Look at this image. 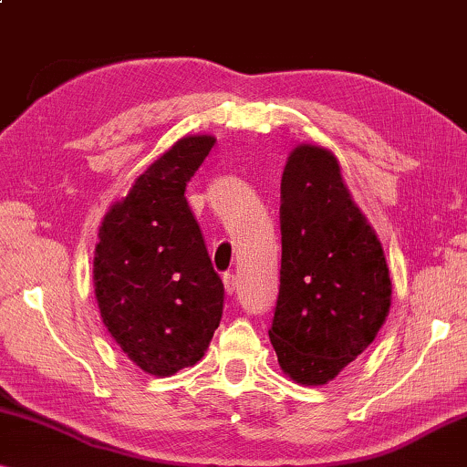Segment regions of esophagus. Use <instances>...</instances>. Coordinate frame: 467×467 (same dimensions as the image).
Returning a JSON list of instances; mask_svg holds the SVG:
<instances>
[{
  "instance_id": "obj_1",
  "label": "esophagus",
  "mask_w": 467,
  "mask_h": 467,
  "mask_svg": "<svg viewBox=\"0 0 467 467\" xmlns=\"http://www.w3.org/2000/svg\"><path fill=\"white\" fill-rule=\"evenodd\" d=\"M223 284H225V292L229 294V296H234V294L238 292V277H235L234 274H225Z\"/></svg>"
}]
</instances>
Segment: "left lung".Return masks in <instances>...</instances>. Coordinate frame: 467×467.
I'll use <instances>...</instances> for the list:
<instances>
[{"mask_svg": "<svg viewBox=\"0 0 467 467\" xmlns=\"http://www.w3.org/2000/svg\"><path fill=\"white\" fill-rule=\"evenodd\" d=\"M282 269L269 338L294 382L327 384L363 353L390 308L374 229L350 200L332 152L303 143L282 175Z\"/></svg>", "mask_w": 467, "mask_h": 467, "instance_id": "1", "label": "left lung"}]
</instances>
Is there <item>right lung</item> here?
Instances as JSON below:
<instances>
[{
  "instance_id": "1",
  "label": "right lung",
  "mask_w": 467,
  "mask_h": 467,
  "mask_svg": "<svg viewBox=\"0 0 467 467\" xmlns=\"http://www.w3.org/2000/svg\"><path fill=\"white\" fill-rule=\"evenodd\" d=\"M213 146L211 135L179 140L99 227L93 258L99 313L123 353L152 376L198 363L223 317V282L185 200Z\"/></svg>"
}]
</instances>
